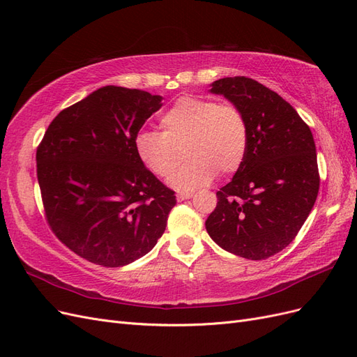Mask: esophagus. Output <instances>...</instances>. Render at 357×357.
Instances as JSON below:
<instances>
[{"label": "esophagus", "instance_id": "obj_1", "mask_svg": "<svg viewBox=\"0 0 357 357\" xmlns=\"http://www.w3.org/2000/svg\"><path fill=\"white\" fill-rule=\"evenodd\" d=\"M177 201H185V199H189L193 197L192 192H177Z\"/></svg>", "mask_w": 357, "mask_h": 357}]
</instances>
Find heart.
Masks as SVG:
<instances>
[{
  "label": "heart",
  "instance_id": "b5f03b06",
  "mask_svg": "<svg viewBox=\"0 0 357 357\" xmlns=\"http://www.w3.org/2000/svg\"><path fill=\"white\" fill-rule=\"evenodd\" d=\"M162 132L139 129L134 149L143 165L167 178L188 156L169 183L181 190L210 183L215 172L238 169L248 146V126L238 107L213 100L181 96L160 117Z\"/></svg>",
  "mask_w": 357,
  "mask_h": 357
}]
</instances>
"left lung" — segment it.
Wrapping results in <instances>:
<instances>
[{
    "label": "left lung",
    "instance_id": "1",
    "mask_svg": "<svg viewBox=\"0 0 357 357\" xmlns=\"http://www.w3.org/2000/svg\"><path fill=\"white\" fill-rule=\"evenodd\" d=\"M211 92L243 112L248 146L232 180L215 193L205 228L223 250L262 261L295 240L316 202L314 138L294 107L253 79H219Z\"/></svg>",
    "mask_w": 357,
    "mask_h": 357
}]
</instances>
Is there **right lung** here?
<instances>
[{"instance_id":"1","label":"right lung","mask_w":357,"mask_h":357,"mask_svg":"<svg viewBox=\"0 0 357 357\" xmlns=\"http://www.w3.org/2000/svg\"><path fill=\"white\" fill-rule=\"evenodd\" d=\"M162 96L104 86L63 109L37 147L46 220L58 240L92 264L116 268L149 253L176 205L138 159L134 137Z\"/></svg>"}]
</instances>
